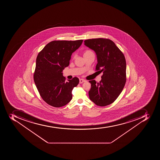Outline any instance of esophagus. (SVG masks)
Returning <instances> with one entry per match:
<instances>
[{"mask_svg": "<svg viewBox=\"0 0 160 160\" xmlns=\"http://www.w3.org/2000/svg\"><path fill=\"white\" fill-rule=\"evenodd\" d=\"M86 81L85 79H82V78H81V79H79V83H82L84 82H86Z\"/></svg>", "mask_w": 160, "mask_h": 160, "instance_id": "1", "label": "esophagus"}]
</instances>
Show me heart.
<instances>
[{"mask_svg":"<svg viewBox=\"0 0 160 160\" xmlns=\"http://www.w3.org/2000/svg\"><path fill=\"white\" fill-rule=\"evenodd\" d=\"M93 53V52H92V50L88 49V50H85V52L83 53V56H86L87 54H90V53Z\"/></svg>","mask_w":160,"mask_h":160,"instance_id":"b5f03b06","label":"heart"}]
</instances>
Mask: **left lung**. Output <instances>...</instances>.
I'll return each mask as SVG.
<instances>
[{"label": "left lung", "mask_w": 160, "mask_h": 160, "mask_svg": "<svg viewBox=\"0 0 160 160\" xmlns=\"http://www.w3.org/2000/svg\"><path fill=\"white\" fill-rule=\"evenodd\" d=\"M84 45L94 50L98 63L96 71L103 72L102 80L89 81V98L96 105L108 106L115 102L126 82V62L123 53L112 40L98 38L84 40Z\"/></svg>", "instance_id": "obj_1"}]
</instances>
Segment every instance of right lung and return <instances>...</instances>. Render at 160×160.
Returning a JSON list of instances; mask_svg holds the SVG:
<instances>
[{
    "mask_svg": "<svg viewBox=\"0 0 160 160\" xmlns=\"http://www.w3.org/2000/svg\"><path fill=\"white\" fill-rule=\"evenodd\" d=\"M82 42L54 40L38 53L33 79L40 96L50 106L62 107L72 99V90L78 86L79 79L74 77L66 82L62 72L69 66L72 53Z\"/></svg>",
    "mask_w": 160,
    "mask_h": 160,
    "instance_id": "right-lung-1",
    "label": "right lung"
}]
</instances>
